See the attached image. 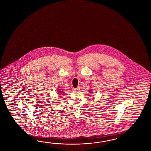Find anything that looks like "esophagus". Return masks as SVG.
I'll return each instance as SVG.
<instances>
[{"instance_id": "obj_1", "label": "esophagus", "mask_w": 151, "mask_h": 151, "mask_svg": "<svg viewBox=\"0 0 151 151\" xmlns=\"http://www.w3.org/2000/svg\"><path fill=\"white\" fill-rule=\"evenodd\" d=\"M74 90H75V91H79L80 90V87H78L77 88H76Z\"/></svg>"}]
</instances>
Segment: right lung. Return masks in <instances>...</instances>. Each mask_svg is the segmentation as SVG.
<instances>
[{
    "instance_id": "obj_1",
    "label": "right lung",
    "mask_w": 151,
    "mask_h": 151,
    "mask_svg": "<svg viewBox=\"0 0 151 151\" xmlns=\"http://www.w3.org/2000/svg\"><path fill=\"white\" fill-rule=\"evenodd\" d=\"M60 90H61V89H59ZM59 92H61V91H59Z\"/></svg>"
}]
</instances>
